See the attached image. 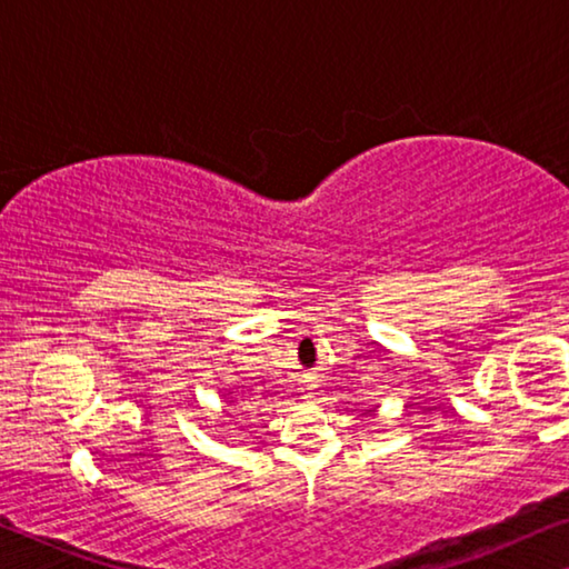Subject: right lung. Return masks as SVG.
Instances as JSON below:
<instances>
[{"label": "right lung", "instance_id": "right-lung-1", "mask_svg": "<svg viewBox=\"0 0 569 569\" xmlns=\"http://www.w3.org/2000/svg\"><path fill=\"white\" fill-rule=\"evenodd\" d=\"M227 406H232V401H227ZM237 413H234V409H222V421L219 423H224V419H234Z\"/></svg>", "mask_w": 569, "mask_h": 569}]
</instances>
